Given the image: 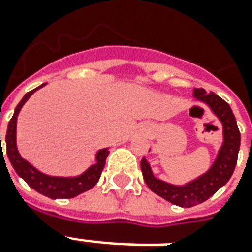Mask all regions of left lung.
<instances>
[{
	"label": "left lung",
	"instance_id": "8db88e82",
	"mask_svg": "<svg viewBox=\"0 0 252 252\" xmlns=\"http://www.w3.org/2000/svg\"><path fill=\"white\" fill-rule=\"evenodd\" d=\"M193 95L197 100L208 104V107L223 126V143L211 168L189 184L176 186L157 179L145 157L140 161L143 179L149 189L169 203L186 208L204 203L205 200H208L220 190L223 185H226L233 174L240 149V131L237 128V123L230 106L214 92L207 94L203 88H194Z\"/></svg>",
	"mask_w": 252,
	"mask_h": 252
}]
</instances>
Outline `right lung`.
I'll return each mask as SVG.
<instances>
[{
    "instance_id": "obj_1",
    "label": "right lung",
    "mask_w": 252,
    "mask_h": 252,
    "mask_svg": "<svg viewBox=\"0 0 252 252\" xmlns=\"http://www.w3.org/2000/svg\"><path fill=\"white\" fill-rule=\"evenodd\" d=\"M45 84H42L40 87H37L35 90L27 92L23 99L19 102V104L15 109L13 117L8 124V131H6V155L11 161L12 167L16 171L20 178H23L26 184L34 190H37L41 194L47 196L49 198H71L76 197L78 194H81L84 191L90 190L91 188H94L97 184L100 174L103 171L106 157L109 155L107 149H102L96 153V162L94 165H91L84 174L76 176V178H59V176H49L40 172L38 169H35L30 162H27L25 158H22V156L19 155L18 148H16V120H18L19 112L22 109V106L26 103V100L32 96V94L37 90H40L41 87H44ZM0 148H1V133H0ZM2 152V148H1ZM4 155V153H2Z\"/></svg>"
}]
</instances>
